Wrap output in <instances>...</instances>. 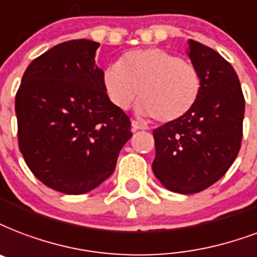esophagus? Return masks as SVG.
Segmentation results:
<instances>
[{"instance_id": "esophagus-1", "label": "esophagus", "mask_w": 257, "mask_h": 257, "mask_svg": "<svg viewBox=\"0 0 257 257\" xmlns=\"http://www.w3.org/2000/svg\"><path fill=\"white\" fill-rule=\"evenodd\" d=\"M139 129H147V126L146 125L140 124L139 121L133 120L132 121V131H139Z\"/></svg>"}]
</instances>
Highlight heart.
<instances>
[{"instance_id": "heart-1", "label": "heart", "mask_w": 257, "mask_h": 257, "mask_svg": "<svg viewBox=\"0 0 257 257\" xmlns=\"http://www.w3.org/2000/svg\"><path fill=\"white\" fill-rule=\"evenodd\" d=\"M102 82L111 102L128 109L139 94V111L158 122H174L198 101L202 78L195 64L162 48L135 50L105 68Z\"/></svg>"}]
</instances>
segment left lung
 I'll use <instances>...</instances> for the list:
<instances>
[{
  "instance_id": "obj_1",
  "label": "left lung",
  "mask_w": 257,
  "mask_h": 257,
  "mask_svg": "<svg viewBox=\"0 0 257 257\" xmlns=\"http://www.w3.org/2000/svg\"><path fill=\"white\" fill-rule=\"evenodd\" d=\"M189 56L202 78L190 113L154 129L155 176L174 193L203 191L221 179L242 140L245 99L236 71L218 52L190 40Z\"/></svg>"
}]
</instances>
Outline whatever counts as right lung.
I'll use <instances>...</instances> for the list:
<instances>
[{
    "instance_id": "right-lung-1",
    "label": "right lung",
    "mask_w": 257,
    "mask_h": 257,
    "mask_svg": "<svg viewBox=\"0 0 257 257\" xmlns=\"http://www.w3.org/2000/svg\"><path fill=\"white\" fill-rule=\"evenodd\" d=\"M99 43H60L25 70L16 94L19 148L32 174L63 194L91 191L113 174L131 118L107 97Z\"/></svg>"
}]
</instances>
